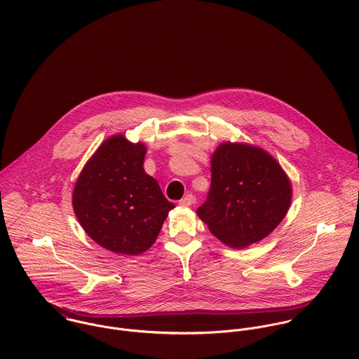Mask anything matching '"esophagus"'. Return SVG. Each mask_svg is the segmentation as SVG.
<instances>
[{
	"label": "esophagus",
	"mask_w": 359,
	"mask_h": 359,
	"mask_svg": "<svg viewBox=\"0 0 359 359\" xmlns=\"http://www.w3.org/2000/svg\"><path fill=\"white\" fill-rule=\"evenodd\" d=\"M179 204H180L182 207H191V205L194 204V197H193L191 194H187L184 198L180 200Z\"/></svg>",
	"instance_id": "obj_1"
}]
</instances>
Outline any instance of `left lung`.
<instances>
[{"mask_svg":"<svg viewBox=\"0 0 359 359\" xmlns=\"http://www.w3.org/2000/svg\"><path fill=\"white\" fill-rule=\"evenodd\" d=\"M211 173L208 200L197 215L227 247L243 250L264 240L287 215L291 182L264 148L220 143L211 156Z\"/></svg>","mask_w":359,"mask_h":359,"instance_id":"left-lung-1","label":"left lung"}]
</instances>
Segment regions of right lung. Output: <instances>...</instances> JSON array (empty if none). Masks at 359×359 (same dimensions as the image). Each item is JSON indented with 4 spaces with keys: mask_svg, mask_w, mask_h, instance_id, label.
<instances>
[{
    "mask_svg": "<svg viewBox=\"0 0 359 359\" xmlns=\"http://www.w3.org/2000/svg\"><path fill=\"white\" fill-rule=\"evenodd\" d=\"M145 152L143 143L114 135L95 149L74 183L79 223L98 245L119 255L147 251L175 208L144 172Z\"/></svg>",
    "mask_w": 359,
    "mask_h": 359,
    "instance_id": "add662e5",
    "label": "right lung"
}]
</instances>
